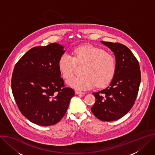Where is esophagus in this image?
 Wrapping results in <instances>:
<instances>
[{"instance_id":"34e87169","label":"esophagus","mask_w":155,"mask_h":155,"mask_svg":"<svg viewBox=\"0 0 155 155\" xmlns=\"http://www.w3.org/2000/svg\"><path fill=\"white\" fill-rule=\"evenodd\" d=\"M75 93L77 94H85V93H84V92H82V91H78V90L75 91Z\"/></svg>"}]
</instances>
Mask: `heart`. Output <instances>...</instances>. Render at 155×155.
I'll return each instance as SVG.
<instances>
[{
  "instance_id": "obj_1",
  "label": "heart",
  "mask_w": 155,
  "mask_h": 155,
  "mask_svg": "<svg viewBox=\"0 0 155 155\" xmlns=\"http://www.w3.org/2000/svg\"><path fill=\"white\" fill-rule=\"evenodd\" d=\"M74 57L67 53L59 58L58 67L65 78L71 77L77 64H85L82 75L72 77L67 83L78 90H88L95 85L101 87L107 84L114 77L116 61L112 54L104 49L92 45L82 46L73 51Z\"/></svg>"
}]
</instances>
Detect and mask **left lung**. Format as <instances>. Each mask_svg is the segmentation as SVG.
Instances as JSON below:
<instances>
[{
	"label": "left lung",
	"mask_w": 155,
	"mask_h": 155,
	"mask_svg": "<svg viewBox=\"0 0 155 155\" xmlns=\"http://www.w3.org/2000/svg\"><path fill=\"white\" fill-rule=\"evenodd\" d=\"M101 42L114 52L116 68L109 86L93 93L96 100L91 110L98 119L110 122L122 117L134 106L141 73L138 61L127 47L119 43Z\"/></svg>",
	"instance_id": "1"
}]
</instances>
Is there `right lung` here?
I'll return each instance as SVG.
<instances>
[{
  "label": "right lung",
  "instance_id": "obj_1",
  "mask_svg": "<svg viewBox=\"0 0 155 155\" xmlns=\"http://www.w3.org/2000/svg\"><path fill=\"white\" fill-rule=\"evenodd\" d=\"M64 52L58 43L34 47L14 67L11 81L14 99L21 114L37 125L59 122L75 94L61 77L58 61Z\"/></svg>",
  "mask_w": 155,
  "mask_h": 155
}]
</instances>
